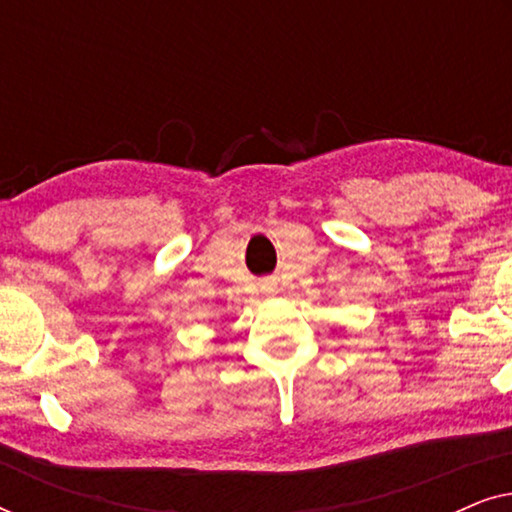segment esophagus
Instances as JSON below:
<instances>
[{"label": "esophagus", "mask_w": 512, "mask_h": 512, "mask_svg": "<svg viewBox=\"0 0 512 512\" xmlns=\"http://www.w3.org/2000/svg\"><path fill=\"white\" fill-rule=\"evenodd\" d=\"M263 291H265V293H275V291H277V284H275V282H265V284H263Z\"/></svg>", "instance_id": "1"}]
</instances>
